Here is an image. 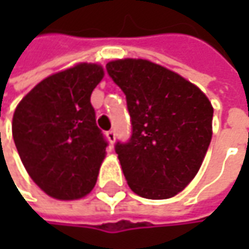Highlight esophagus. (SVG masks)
<instances>
[{
  "instance_id": "obj_1",
  "label": "esophagus",
  "mask_w": 249,
  "mask_h": 249,
  "mask_svg": "<svg viewBox=\"0 0 249 249\" xmlns=\"http://www.w3.org/2000/svg\"><path fill=\"white\" fill-rule=\"evenodd\" d=\"M107 139H108V141H109L110 144L115 142V140H116V133H115V130H108V131H107Z\"/></svg>"
}]
</instances>
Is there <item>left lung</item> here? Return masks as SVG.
Masks as SVG:
<instances>
[{"instance_id": "1", "label": "left lung", "mask_w": 249, "mask_h": 249, "mask_svg": "<svg viewBox=\"0 0 249 249\" xmlns=\"http://www.w3.org/2000/svg\"><path fill=\"white\" fill-rule=\"evenodd\" d=\"M126 95L131 137L115 151L129 187L142 198L166 199L196 177L212 139L213 108L180 74L147 59L107 63Z\"/></svg>"}]
</instances>
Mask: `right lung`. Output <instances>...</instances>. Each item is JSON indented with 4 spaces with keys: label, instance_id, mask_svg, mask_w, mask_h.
Wrapping results in <instances>:
<instances>
[{
    "label": "right lung",
    "instance_id": "right-lung-1",
    "mask_svg": "<svg viewBox=\"0 0 249 249\" xmlns=\"http://www.w3.org/2000/svg\"><path fill=\"white\" fill-rule=\"evenodd\" d=\"M102 77V66L79 63L44 79L15 109L19 157L32 180L53 198L79 199L97 183L108 142L90 98Z\"/></svg>",
    "mask_w": 249,
    "mask_h": 249
}]
</instances>
